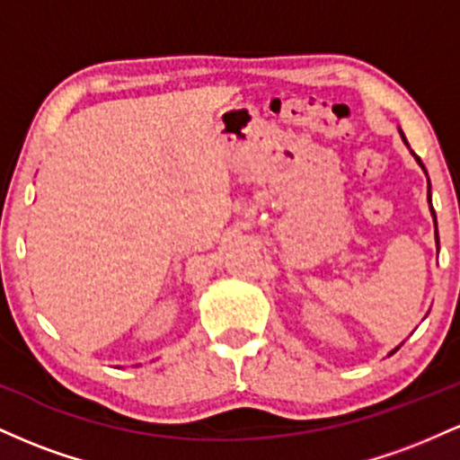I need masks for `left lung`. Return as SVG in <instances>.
Segmentation results:
<instances>
[{
  "label": "left lung",
  "mask_w": 460,
  "mask_h": 460,
  "mask_svg": "<svg viewBox=\"0 0 460 460\" xmlns=\"http://www.w3.org/2000/svg\"><path fill=\"white\" fill-rule=\"evenodd\" d=\"M400 138H402V142H404V145H406V146H409V142H406V138H404V134H402V129H400ZM411 155H413V157H415V162H417V164H420V166H421V171H424V172H426L424 164H421V160H420V157H417L413 151H411ZM426 177H429V172H426ZM429 203H430V214H432V220H435V242H437V251H439V231H437V216H435V209H432V199H430V179H429ZM400 346H402V344H400ZM400 346H395V348H394V350H392V352H389V355H394V352H395V350H398V348H400Z\"/></svg>",
  "instance_id": "obj_1"
}]
</instances>
